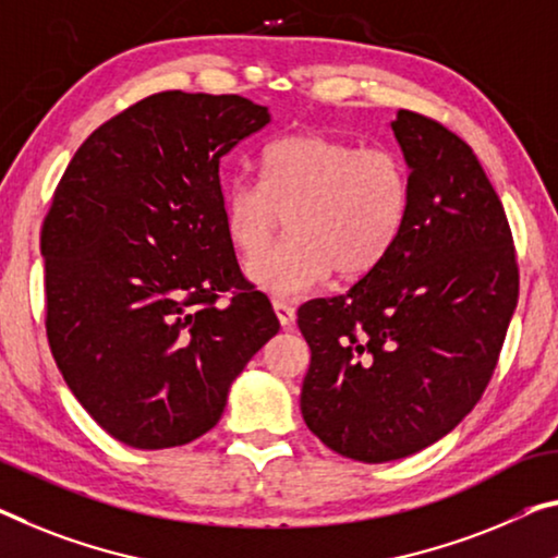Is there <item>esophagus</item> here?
Returning <instances> with one entry per match:
<instances>
[{"label": "esophagus", "mask_w": 558, "mask_h": 558, "mask_svg": "<svg viewBox=\"0 0 558 558\" xmlns=\"http://www.w3.org/2000/svg\"><path fill=\"white\" fill-rule=\"evenodd\" d=\"M271 304H274V312H277V316H279L281 327H291V324H294V319H296V308L291 306L287 299H279V296H274Z\"/></svg>", "instance_id": "esophagus-1"}]
</instances>
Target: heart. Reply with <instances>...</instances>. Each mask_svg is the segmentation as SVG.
Masks as SVG:
<instances>
[{
	"label": "heart",
	"instance_id": "b5f03b06",
	"mask_svg": "<svg viewBox=\"0 0 558 558\" xmlns=\"http://www.w3.org/2000/svg\"><path fill=\"white\" fill-rule=\"evenodd\" d=\"M411 179L389 147H359L324 132H291L259 154V182L239 174L225 186L221 225L234 250L252 259L283 214L290 236L250 264L271 294H304L337 271L359 279L387 259L404 231Z\"/></svg>",
	"mask_w": 558,
	"mask_h": 558
}]
</instances>
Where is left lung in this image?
Masks as SVG:
<instances>
[{
	"mask_svg": "<svg viewBox=\"0 0 558 558\" xmlns=\"http://www.w3.org/2000/svg\"><path fill=\"white\" fill-rule=\"evenodd\" d=\"M411 204L397 246L347 294L299 306L302 416L341 457L381 464L449 434L482 399L519 299L511 227L476 154L401 109Z\"/></svg>",
	"mask_w": 558,
	"mask_h": 558,
	"instance_id": "obj_1",
	"label": "left lung"
}]
</instances>
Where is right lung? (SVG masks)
<instances>
[{
    "label": "right lung",
    "mask_w": 558,
    "mask_h": 558,
    "mask_svg": "<svg viewBox=\"0 0 558 558\" xmlns=\"http://www.w3.org/2000/svg\"><path fill=\"white\" fill-rule=\"evenodd\" d=\"M267 124V107L239 94H151L87 136L51 196V356L126 447L207 434L231 381L279 331L221 225V159Z\"/></svg>",
    "instance_id": "obj_1"
}]
</instances>
